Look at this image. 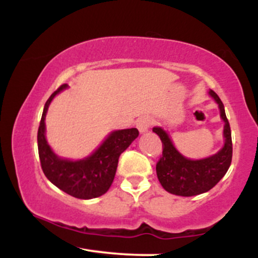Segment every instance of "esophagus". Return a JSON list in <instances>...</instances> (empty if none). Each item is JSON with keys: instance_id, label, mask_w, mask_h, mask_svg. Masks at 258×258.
<instances>
[{"instance_id": "esophagus-1", "label": "esophagus", "mask_w": 258, "mask_h": 258, "mask_svg": "<svg viewBox=\"0 0 258 258\" xmlns=\"http://www.w3.org/2000/svg\"><path fill=\"white\" fill-rule=\"evenodd\" d=\"M150 126H152V119H149V117L143 116L137 120V128L139 130V132H147L150 128Z\"/></svg>"}]
</instances>
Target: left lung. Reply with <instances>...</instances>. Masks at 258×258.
<instances>
[{"instance_id": "8db88e82", "label": "left lung", "mask_w": 258, "mask_h": 258, "mask_svg": "<svg viewBox=\"0 0 258 258\" xmlns=\"http://www.w3.org/2000/svg\"><path fill=\"white\" fill-rule=\"evenodd\" d=\"M210 96L217 102L221 117L224 121V146L215 155L201 160L186 159L174 148L166 132L154 127L153 132L162 142V156L156 164V174L162 188L179 197H194L212 189L227 173L233 156L232 132L220 97L210 90Z\"/></svg>"}]
</instances>
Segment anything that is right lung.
<instances>
[{"label": "right lung", "instance_id": "add662e5", "mask_svg": "<svg viewBox=\"0 0 258 258\" xmlns=\"http://www.w3.org/2000/svg\"><path fill=\"white\" fill-rule=\"evenodd\" d=\"M67 86L61 85L57 91L53 92L44 104L37 132L41 167L44 176L60 190L78 199H93L105 194L110 188L116 173L120 155L131 146L132 142L138 137L139 132L137 128L111 132L102 146L86 159L72 161L58 158L46 141L44 119L51 100L55 94L67 88Z\"/></svg>", "mask_w": 258, "mask_h": 258}]
</instances>
